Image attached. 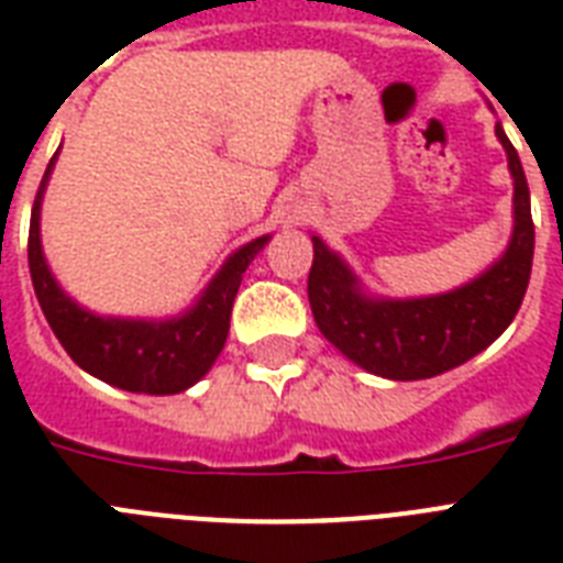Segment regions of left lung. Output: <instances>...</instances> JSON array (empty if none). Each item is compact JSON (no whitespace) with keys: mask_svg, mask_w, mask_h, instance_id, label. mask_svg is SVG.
<instances>
[{"mask_svg":"<svg viewBox=\"0 0 563 563\" xmlns=\"http://www.w3.org/2000/svg\"><path fill=\"white\" fill-rule=\"evenodd\" d=\"M497 140L515 178V230L497 263L459 289L427 298H379L365 291L324 239L312 236L316 256L307 291L318 330L368 374L400 383L444 374L497 342L515 321L532 274L534 224L523 166L499 122Z\"/></svg>","mask_w":563,"mask_h":563,"instance_id":"8db88e82","label":"left lung"}]
</instances>
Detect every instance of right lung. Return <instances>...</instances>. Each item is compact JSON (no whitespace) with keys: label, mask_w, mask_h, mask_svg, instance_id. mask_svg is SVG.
Returning a JSON list of instances; mask_svg holds the SVG:
<instances>
[{"label":"right lung","mask_w":563,"mask_h":563,"mask_svg":"<svg viewBox=\"0 0 563 563\" xmlns=\"http://www.w3.org/2000/svg\"><path fill=\"white\" fill-rule=\"evenodd\" d=\"M57 154L48 161L34 198L29 230V268L34 295L52 333L78 368L134 394H180L195 385L228 342L230 309L242 274L272 236L251 239L224 260L189 309L172 318L96 316L60 289L40 242V203Z\"/></svg>","instance_id":"obj_1"}]
</instances>
